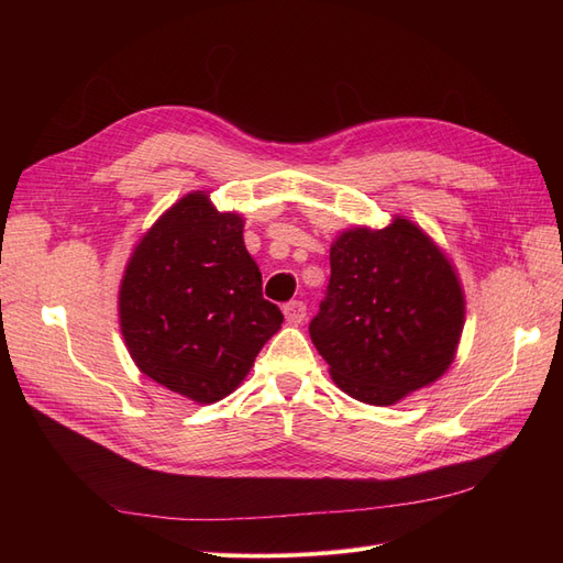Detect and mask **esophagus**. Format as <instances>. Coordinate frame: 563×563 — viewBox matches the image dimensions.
Listing matches in <instances>:
<instances>
[{"label": "esophagus", "mask_w": 563, "mask_h": 563, "mask_svg": "<svg viewBox=\"0 0 563 563\" xmlns=\"http://www.w3.org/2000/svg\"><path fill=\"white\" fill-rule=\"evenodd\" d=\"M305 314H308V305H305L302 300H291L284 305V317L288 323H300L305 319Z\"/></svg>", "instance_id": "1"}]
</instances>
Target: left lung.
Segmentation results:
<instances>
[{
    "label": "left lung",
    "mask_w": 563,
    "mask_h": 563,
    "mask_svg": "<svg viewBox=\"0 0 563 563\" xmlns=\"http://www.w3.org/2000/svg\"><path fill=\"white\" fill-rule=\"evenodd\" d=\"M463 323V288L446 255L411 220L395 218L338 236L310 338L340 389L389 406L451 366Z\"/></svg>",
    "instance_id": "1"
}]
</instances>
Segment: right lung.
<instances>
[{"mask_svg":"<svg viewBox=\"0 0 563 563\" xmlns=\"http://www.w3.org/2000/svg\"><path fill=\"white\" fill-rule=\"evenodd\" d=\"M244 220L192 192L135 246L119 291V321L139 368L155 383L213 404L244 380L282 312L244 246Z\"/></svg>","mask_w":563,"mask_h":563,"instance_id":"1","label":"right lung"}]
</instances>
